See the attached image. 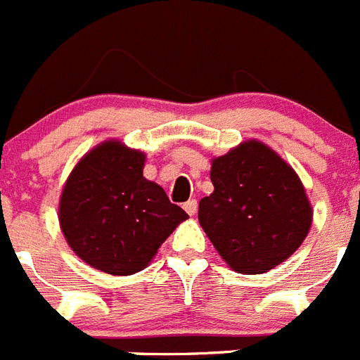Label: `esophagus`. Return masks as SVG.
<instances>
[{
  "mask_svg": "<svg viewBox=\"0 0 360 360\" xmlns=\"http://www.w3.org/2000/svg\"><path fill=\"white\" fill-rule=\"evenodd\" d=\"M183 208H185L186 212L190 214V216H194L195 212H198V201L195 199H188L185 205H183Z\"/></svg>",
  "mask_w": 360,
  "mask_h": 360,
  "instance_id": "obj_1",
  "label": "esophagus"
}]
</instances>
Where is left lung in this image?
I'll use <instances>...</instances> for the list:
<instances>
[{"label": "left lung", "mask_w": 360, "mask_h": 360, "mask_svg": "<svg viewBox=\"0 0 360 360\" xmlns=\"http://www.w3.org/2000/svg\"><path fill=\"white\" fill-rule=\"evenodd\" d=\"M214 192L199 201V223L226 264L243 274L276 267L309 232L311 205L298 175L258 141L212 161Z\"/></svg>", "instance_id": "left-lung-1"}]
</instances>
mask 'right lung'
Segmentation results:
<instances>
[{
  "instance_id": "obj_1",
  "label": "right lung",
  "mask_w": 360,
  "mask_h": 360,
  "mask_svg": "<svg viewBox=\"0 0 360 360\" xmlns=\"http://www.w3.org/2000/svg\"><path fill=\"white\" fill-rule=\"evenodd\" d=\"M144 153L108 141L82 157L63 186L60 226L71 249L115 276L139 273L188 214L144 179Z\"/></svg>"
}]
</instances>
